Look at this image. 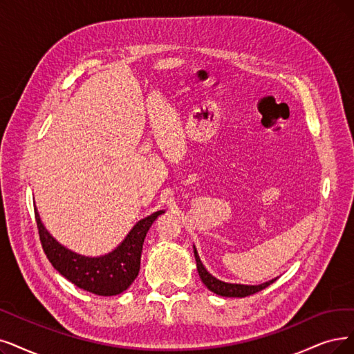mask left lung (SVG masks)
Wrapping results in <instances>:
<instances>
[{
    "instance_id": "obj_1",
    "label": "left lung",
    "mask_w": 354,
    "mask_h": 354,
    "mask_svg": "<svg viewBox=\"0 0 354 354\" xmlns=\"http://www.w3.org/2000/svg\"><path fill=\"white\" fill-rule=\"evenodd\" d=\"M194 259L197 263V272H199V276L202 279V281L205 283V286L212 290L216 295L221 296H226V298H245V296L257 293L263 289H266L267 286H270L276 279H272L266 281V283L261 285H256V286H250V285H236V283H225L222 280H218L216 277L212 276L203 266V263L199 259V254H197L196 248H194Z\"/></svg>"
}]
</instances>
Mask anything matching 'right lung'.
<instances>
[{"mask_svg":"<svg viewBox=\"0 0 354 354\" xmlns=\"http://www.w3.org/2000/svg\"><path fill=\"white\" fill-rule=\"evenodd\" d=\"M162 214L164 210H158L145 219H140L122 244L106 256L86 257L56 241L41 223L35 209L40 243L52 266L80 289L100 296L119 295L132 285L139 273L140 252L147 232L153 221Z\"/></svg>","mask_w":354,"mask_h":354,"instance_id":"obj_1","label":"right lung"}]
</instances>
